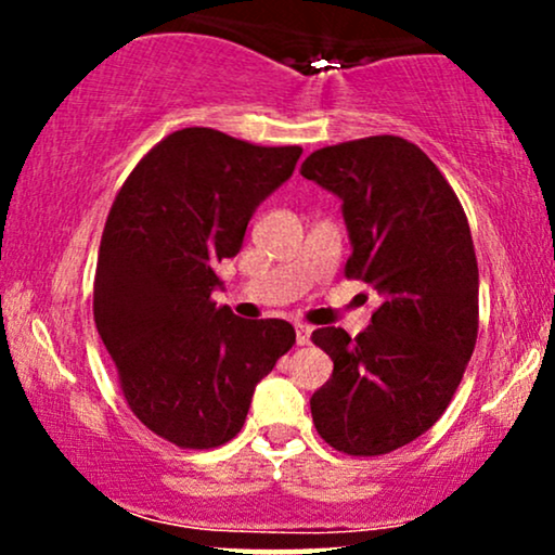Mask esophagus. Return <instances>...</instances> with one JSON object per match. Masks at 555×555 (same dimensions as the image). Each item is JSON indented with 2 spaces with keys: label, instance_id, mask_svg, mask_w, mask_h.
Returning a JSON list of instances; mask_svg holds the SVG:
<instances>
[{
  "label": "esophagus",
  "instance_id": "34e87169",
  "mask_svg": "<svg viewBox=\"0 0 555 555\" xmlns=\"http://www.w3.org/2000/svg\"><path fill=\"white\" fill-rule=\"evenodd\" d=\"M295 331H297V344H299V347L310 344V334H313V328H310L308 323H297Z\"/></svg>",
  "mask_w": 555,
  "mask_h": 555
}]
</instances>
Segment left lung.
Here are the masks:
<instances>
[{
    "mask_svg": "<svg viewBox=\"0 0 555 555\" xmlns=\"http://www.w3.org/2000/svg\"><path fill=\"white\" fill-rule=\"evenodd\" d=\"M299 175L341 197L352 256L344 273L378 292L371 326L313 331L334 360L310 399L318 436L378 456L433 428L477 341V258L467 216L423 151L397 135L318 149Z\"/></svg>",
    "mask_w": 555,
    "mask_h": 555,
    "instance_id": "1",
    "label": "left lung"
}]
</instances>
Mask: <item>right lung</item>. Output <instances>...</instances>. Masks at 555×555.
Wrapping results in <instances>:
<instances>
[{"mask_svg": "<svg viewBox=\"0 0 555 555\" xmlns=\"http://www.w3.org/2000/svg\"><path fill=\"white\" fill-rule=\"evenodd\" d=\"M299 154L184 127L140 158L106 216L95 328L132 415L180 449L232 441L258 380L295 344L292 323L242 321L214 289L216 266L237 256L250 216Z\"/></svg>", "mask_w": 555, "mask_h": 555, "instance_id": "right-lung-1", "label": "right lung"}]
</instances>
